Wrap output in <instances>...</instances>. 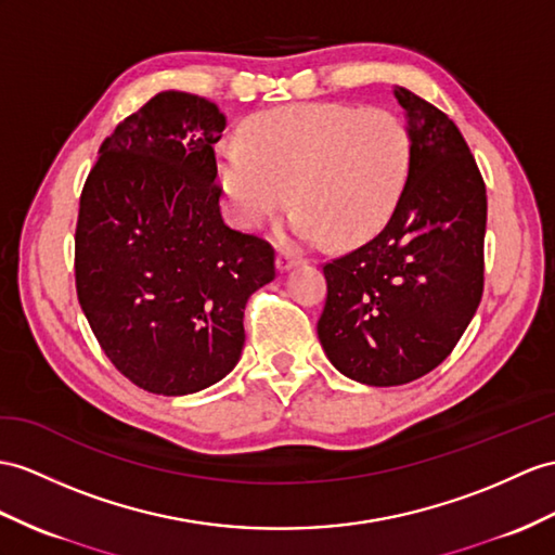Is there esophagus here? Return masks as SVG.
Instances as JSON below:
<instances>
[{
    "label": "esophagus",
    "instance_id": "esophagus-1",
    "mask_svg": "<svg viewBox=\"0 0 555 555\" xmlns=\"http://www.w3.org/2000/svg\"><path fill=\"white\" fill-rule=\"evenodd\" d=\"M275 266H278L280 273H287V270L301 266V259H299V256L289 254V251H280L278 259H275Z\"/></svg>",
    "mask_w": 555,
    "mask_h": 555
}]
</instances>
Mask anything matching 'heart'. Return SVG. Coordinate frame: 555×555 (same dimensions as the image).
<instances>
[{"mask_svg":"<svg viewBox=\"0 0 555 555\" xmlns=\"http://www.w3.org/2000/svg\"><path fill=\"white\" fill-rule=\"evenodd\" d=\"M245 133L247 143L216 145V176L231 219L249 231L294 197L287 240L362 245L384 231L408 183L410 133L384 107L287 105L256 115Z\"/></svg>","mask_w":555,"mask_h":555,"instance_id":"heart-1","label":"heart"}]
</instances>
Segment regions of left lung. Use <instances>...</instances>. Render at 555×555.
<instances>
[{
	"label": "left lung",
	"mask_w": 555,
	"mask_h": 555,
	"mask_svg": "<svg viewBox=\"0 0 555 555\" xmlns=\"http://www.w3.org/2000/svg\"><path fill=\"white\" fill-rule=\"evenodd\" d=\"M412 143L402 197L384 231L324 266V356L364 386H402L452 353L482 296L488 195L454 121L393 87Z\"/></svg>",
	"instance_id": "left-lung-1"
}]
</instances>
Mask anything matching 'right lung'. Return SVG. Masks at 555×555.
Returning <instances> with one entry per match:
<instances>
[{
  "mask_svg": "<svg viewBox=\"0 0 555 555\" xmlns=\"http://www.w3.org/2000/svg\"><path fill=\"white\" fill-rule=\"evenodd\" d=\"M219 105L162 91L119 121L79 197L77 299L131 384L191 396L231 374L249 296L275 280L268 242L223 223Z\"/></svg>",
  "mask_w": 555,
  "mask_h": 555,
  "instance_id": "add662e5",
  "label": "right lung"
}]
</instances>
